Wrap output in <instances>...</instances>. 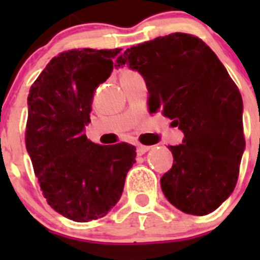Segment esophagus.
Here are the masks:
<instances>
[{"instance_id": "obj_1", "label": "esophagus", "mask_w": 260, "mask_h": 260, "mask_svg": "<svg viewBox=\"0 0 260 260\" xmlns=\"http://www.w3.org/2000/svg\"><path fill=\"white\" fill-rule=\"evenodd\" d=\"M148 150H150V147L148 146H143V144H138L137 146L138 155H143V153H146Z\"/></svg>"}]
</instances>
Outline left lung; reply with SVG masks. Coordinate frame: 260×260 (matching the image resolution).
Masks as SVG:
<instances>
[{
	"label": "left lung",
	"instance_id": "obj_1",
	"mask_svg": "<svg viewBox=\"0 0 260 260\" xmlns=\"http://www.w3.org/2000/svg\"><path fill=\"white\" fill-rule=\"evenodd\" d=\"M146 79L148 108L161 109L183 132L169 146L173 165L160 178L167 199L185 213L213 212L233 192L245 150L242 96L213 50L198 36L176 32L117 57Z\"/></svg>",
	"mask_w": 260,
	"mask_h": 260
}]
</instances>
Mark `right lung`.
Instances as JSON below:
<instances>
[{"mask_svg":"<svg viewBox=\"0 0 260 260\" xmlns=\"http://www.w3.org/2000/svg\"><path fill=\"white\" fill-rule=\"evenodd\" d=\"M121 49H70L53 57L28 93L26 148L53 210L78 222L104 217L119 201L134 146H100L83 133L95 89Z\"/></svg>","mask_w":260,"mask_h":260,"instance_id":"add662e5","label":"right lung"}]
</instances>
